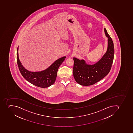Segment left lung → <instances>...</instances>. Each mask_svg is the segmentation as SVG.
<instances>
[{"instance_id": "obj_1", "label": "left lung", "mask_w": 133, "mask_h": 133, "mask_svg": "<svg viewBox=\"0 0 133 133\" xmlns=\"http://www.w3.org/2000/svg\"><path fill=\"white\" fill-rule=\"evenodd\" d=\"M104 31L108 38V48L99 61L94 65H88L84 60L73 58L74 76L76 81L81 85L90 86L95 84L106 76L111 70L114 58V45L105 28Z\"/></svg>"}]
</instances>
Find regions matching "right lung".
Masks as SVG:
<instances>
[{
    "label": "right lung",
    "instance_id": "1",
    "mask_svg": "<svg viewBox=\"0 0 133 133\" xmlns=\"http://www.w3.org/2000/svg\"><path fill=\"white\" fill-rule=\"evenodd\" d=\"M66 57L57 60L47 69L39 72L29 71L23 67L18 57V47L17 49V61L19 69L23 77L28 82L37 87L46 88L55 82L59 66Z\"/></svg>",
    "mask_w": 133,
    "mask_h": 133
}]
</instances>
